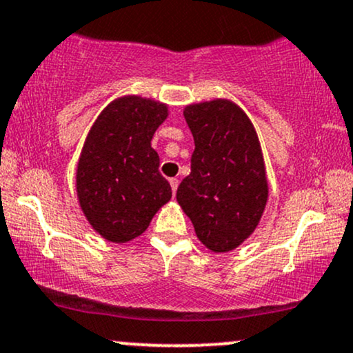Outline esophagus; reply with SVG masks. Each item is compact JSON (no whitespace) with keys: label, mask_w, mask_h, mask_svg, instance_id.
Instances as JSON below:
<instances>
[{"label":"esophagus","mask_w":353,"mask_h":353,"mask_svg":"<svg viewBox=\"0 0 353 353\" xmlns=\"http://www.w3.org/2000/svg\"><path fill=\"white\" fill-rule=\"evenodd\" d=\"M169 184H171L172 194H176V190H177V185H179V179H176V177H172V179H169Z\"/></svg>","instance_id":"obj_1"}]
</instances>
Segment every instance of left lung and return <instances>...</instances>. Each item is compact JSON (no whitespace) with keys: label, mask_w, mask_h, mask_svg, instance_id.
Returning a JSON list of instances; mask_svg holds the SVG:
<instances>
[{"label":"left lung","mask_w":353,"mask_h":353,"mask_svg":"<svg viewBox=\"0 0 353 353\" xmlns=\"http://www.w3.org/2000/svg\"><path fill=\"white\" fill-rule=\"evenodd\" d=\"M184 117L196 149L177 202L202 244L228 252L254 232L269 196L257 134L245 112L225 99L188 106Z\"/></svg>","instance_id":"left-lung-1"}]
</instances>
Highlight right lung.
<instances>
[{
    "label": "right lung",
    "mask_w": 353,
    "mask_h": 353,
    "mask_svg": "<svg viewBox=\"0 0 353 353\" xmlns=\"http://www.w3.org/2000/svg\"><path fill=\"white\" fill-rule=\"evenodd\" d=\"M165 117V104L125 96L109 104L89 131L76 189L89 224L108 241L121 244L141 236L171 199V185L151 148Z\"/></svg>",
    "instance_id": "add662e5"
}]
</instances>
